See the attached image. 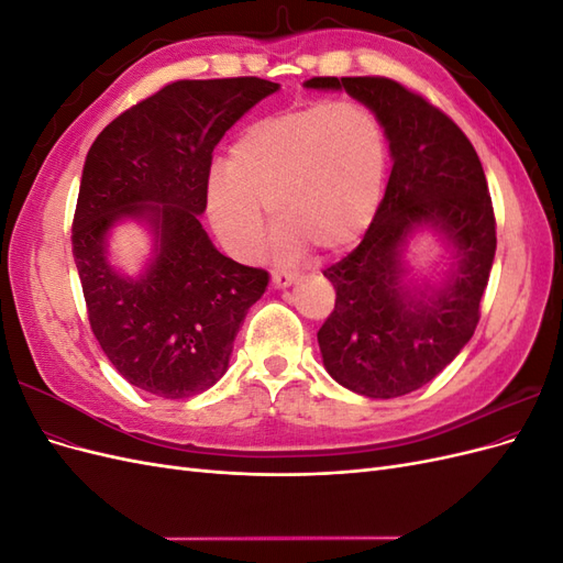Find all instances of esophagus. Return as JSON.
<instances>
[{
	"label": "esophagus",
	"instance_id": "1",
	"mask_svg": "<svg viewBox=\"0 0 563 563\" xmlns=\"http://www.w3.org/2000/svg\"><path fill=\"white\" fill-rule=\"evenodd\" d=\"M296 279H298L296 272H286V269L272 272V284H275L277 288H288L291 284H296Z\"/></svg>",
	"mask_w": 563,
	"mask_h": 563
}]
</instances>
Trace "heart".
<instances>
[{
	"label": "heart",
	"instance_id": "b5f03b06",
	"mask_svg": "<svg viewBox=\"0 0 563 563\" xmlns=\"http://www.w3.org/2000/svg\"><path fill=\"white\" fill-rule=\"evenodd\" d=\"M385 164V129L362 103L338 100L267 114L236 135L228 166L211 168V223L234 253L255 255L267 207L282 225V253L308 244L343 251L376 216Z\"/></svg>",
	"mask_w": 563,
	"mask_h": 563
}]
</instances>
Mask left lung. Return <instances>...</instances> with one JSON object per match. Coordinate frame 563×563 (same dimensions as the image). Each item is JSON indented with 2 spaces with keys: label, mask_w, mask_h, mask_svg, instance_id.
I'll return each instance as SVG.
<instances>
[{
  "label": "left lung",
  "mask_w": 563,
  "mask_h": 563,
  "mask_svg": "<svg viewBox=\"0 0 563 563\" xmlns=\"http://www.w3.org/2000/svg\"><path fill=\"white\" fill-rule=\"evenodd\" d=\"M308 89L347 91L376 112L391 174L362 244L323 269L335 308L317 333L323 366L371 399L404 397L437 378L479 323L496 255V216L476 150L451 117L387 77H312ZM418 229L454 253L441 287L405 282L402 253Z\"/></svg>",
  "instance_id": "obj_1"
}]
</instances>
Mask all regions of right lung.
Masks as SVG:
<instances>
[{"mask_svg": "<svg viewBox=\"0 0 563 563\" xmlns=\"http://www.w3.org/2000/svg\"><path fill=\"white\" fill-rule=\"evenodd\" d=\"M279 84L258 77L180 79L98 133L79 185L73 255L91 331L133 385L185 399L225 376L234 338L269 275L220 253L201 228L213 147ZM141 219L156 253L141 278L107 261V236Z\"/></svg>", "mask_w": 563, "mask_h": 563, "instance_id": "obj_1", "label": "right lung"}]
</instances>
